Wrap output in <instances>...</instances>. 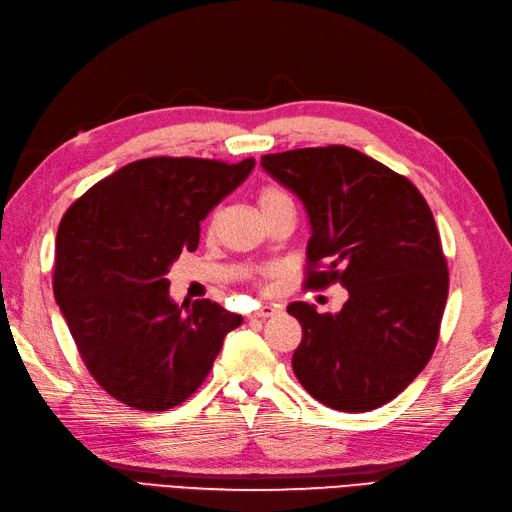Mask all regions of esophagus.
<instances>
[{
	"label": "esophagus",
	"instance_id": "1",
	"mask_svg": "<svg viewBox=\"0 0 512 512\" xmlns=\"http://www.w3.org/2000/svg\"><path fill=\"white\" fill-rule=\"evenodd\" d=\"M274 315H276V308H272V306H261V308H257L255 312H251L249 319H268V317H274Z\"/></svg>",
	"mask_w": 512,
	"mask_h": 512
}]
</instances>
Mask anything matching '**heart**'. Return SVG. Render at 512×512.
<instances>
[{"instance_id": "heart-1", "label": "heart", "mask_w": 512, "mask_h": 512, "mask_svg": "<svg viewBox=\"0 0 512 512\" xmlns=\"http://www.w3.org/2000/svg\"><path fill=\"white\" fill-rule=\"evenodd\" d=\"M257 204L263 214H268L280 206H291V195L278 185H263L257 193ZM210 229H214V221H210Z\"/></svg>"}]
</instances>
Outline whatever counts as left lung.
<instances>
[{
	"mask_svg": "<svg viewBox=\"0 0 512 512\" xmlns=\"http://www.w3.org/2000/svg\"><path fill=\"white\" fill-rule=\"evenodd\" d=\"M261 166L308 210L304 289L349 291L338 315L287 306L302 325L295 376L340 412L391 402L432 359L447 306L449 268L430 206L406 176L351 146L263 155Z\"/></svg>",
	"mask_w": 512,
	"mask_h": 512,
	"instance_id": "8db88e82",
	"label": "left lung"
}]
</instances>
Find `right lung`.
Returning <instances> with one entry per match:
<instances>
[{"label": "right lung", "instance_id": "obj_1", "mask_svg": "<svg viewBox=\"0 0 512 512\" xmlns=\"http://www.w3.org/2000/svg\"><path fill=\"white\" fill-rule=\"evenodd\" d=\"M255 159L148 157L102 178L65 210L53 291L95 383L136 410L189 400L242 317L210 300H170L168 268L195 251L200 221Z\"/></svg>", "mask_w": 512, "mask_h": 512}]
</instances>
